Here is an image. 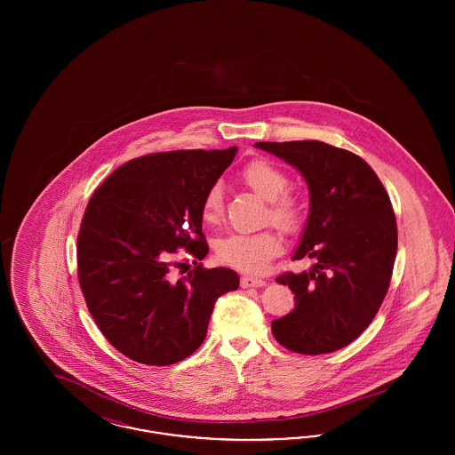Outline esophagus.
<instances>
[{"mask_svg": "<svg viewBox=\"0 0 455 455\" xmlns=\"http://www.w3.org/2000/svg\"><path fill=\"white\" fill-rule=\"evenodd\" d=\"M264 284H266L264 280L254 278V276H243V278L240 280V286H242V288H260V286H264Z\"/></svg>", "mask_w": 455, "mask_h": 455, "instance_id": "34e87169", "label": "esophagus"}]
</instances>
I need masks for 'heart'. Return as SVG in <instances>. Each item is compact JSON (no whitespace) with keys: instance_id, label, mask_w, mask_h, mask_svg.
<instances>
[{"instance_id":"heart-1","label":"heart","mask_w":455,"mask_h":455,"mask_svg":"<svg viewBox=\"0 0 455 455\" xmlns=\"http://www.w3.org/2000/svg\"><path fill=\"white\" fill-rule=\"evenodd\" d=\"M243 184L262 199L269 201L267 220L286 232H293L300 227L303 206L300 199L288 189V173L269 160H252L242 171ZM223 215V189L213 184L201 203V218L208 225H215ZM283 242L278 232L264 230L258 234H232L218 238L215 252L218 259L230 264L240 271L260 273L267 267L273 258L282 254Z\"/></svg>"}]
</instances>
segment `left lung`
I'll use <instances>...</instances> for the list:
<instances>
[{
    "instance_id": "left-lung-1",
    "label": "left lung",
    "mask_w": 455,
    "mask_h": 455,
    "mask_svg": "<svg viewBox=\"0 0 455 455\" xmlns=\"http://www.w3.org/2000/svg\"><path fill=\"white\" fill-rule=\"evenodd\" d=\"M302 173L310 210L293 259L310 271L276 282L295 293V308L275 319L273 336L302 355H324L355 341L389 290L397 225L389 195L363 158L323 141H259Z\"/></svg>"
}]
</instances>
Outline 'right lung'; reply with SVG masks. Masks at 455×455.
Listing matches in <instances>:
<instances>
[{"mask_svg": "<svg viewBox=\"0 0 455 455\" xmlns=\"http://www.w3.org/2000/svg\"><path fill=\"white\" fill-rule=\"evenodd\" d=\"M227 150H175L130 160L88 201L76 256L88 310L108 343L138 363L165 367L193 355L213 307L238 288L228 267L196 266L173 280L177 249L204 259L201 203L235 158Z\"/></svg>", "mask_w": 455, "mask_h": 455, "instance_id": "obj_1", "label": "right lung"}]
</instances>
